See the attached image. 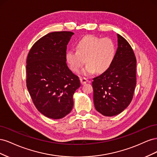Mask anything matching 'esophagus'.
I'll use <instances>...</instances> for the list:
<instances>
[{"label":"esophagus","instance_id":"34e87169","mask_svg":"<svg viewBox=\"0 0 157 157\" xmlns=\"http://www.w3.org/2000/svg\"><path fill=\"white\" fill-rule=\"evenodd\" d=\"M80 82H81L82 84H86V82H88V80L86 78H84V77L80 78Z\"/></svg>","mask_w":157,"mask_h":157}]
</instances>
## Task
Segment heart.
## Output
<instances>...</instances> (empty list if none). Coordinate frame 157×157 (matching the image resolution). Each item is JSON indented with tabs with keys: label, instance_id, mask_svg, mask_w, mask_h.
Instances as JSON below:
<instances>
[{
	"label": "heart",
	"instance_id": "heart-1",
	"mask_svg": "<svg viewBox=\"0 0 157 157\" xmlns=\"http://www.w3.org/2000/svg\"><path fill=\"white\" fill-rule=\"evenodd\" d=\"M76 48L77 51L71 50L66 53V62L73 72L77 73L83 67L86 60L87 65L81 72L85 76L107 72L117 54L116 45L112 39L92 35L80 39L76 44Z\"/></svg>",
	"mask_w": 157,
	"mask_h": 157
}]
</instances>
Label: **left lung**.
I'll list each match as a JSON object with an SVG mask.
<instances>
[{
  "label": "left lung",
  "instance_id": "1",
  "mask_svg": "<svg viewBox=\"0 0 157 157\" xmlns=\"http://www.w3.org/2000/svg\"><path fill=\"white\" fill-rule=\"evenodd\" d=\"M115 61L107 72L94 78L95 108L106 117L122 113L132 101L136 85V59L128 41L117 34Z\"/></svg>",
  "mask_w": 157,
  "mask_h": 157
}]
</instances>
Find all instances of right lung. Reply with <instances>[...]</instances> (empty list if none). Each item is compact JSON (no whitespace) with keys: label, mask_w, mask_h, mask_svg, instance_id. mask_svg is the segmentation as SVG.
Masks as SVG:
<instances>
[{"label":"right lung","mask_w":157,"mask_h":157,"mask_svg":"<svg viewBox=\"0 0 157 157\" xmlns=\"http://www.w3.org/2000/svg\"><path fill=\"white\" fill-rule=\"evenodd\" d=\"M73 35L71 31L48 33L33 44L27 56L28 91L38 111L52 119H60L71 111L73 94L80 86L65 60Z\"/></svg>","instance_id":"1"}]
</instances>
